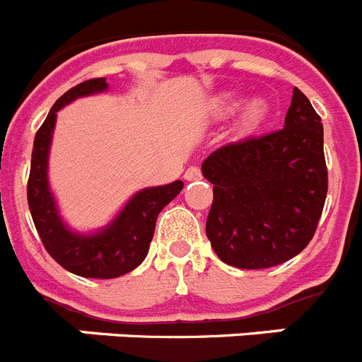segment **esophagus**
<instances>
[{
    "mask_svg": "<svg viewBox=\"0 0 362 362\" xmlns=\"http://www.w3.org/2000/svg\"><path fill=\"white\" fill-rule=\"evenodd\" d=\"M201 177H203V174H201L199 166H190V168H187V172H185V179H187V181H197V179Z\"/></svg>",
    "mask_w": 362,
    "mask_h": 362,
    "instance_id": "34e87169",
    "label": "esophagus"
}]
</instances>
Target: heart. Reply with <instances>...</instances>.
<instances>
[{
    "mask_svg": "<svg viewBox=\"0 0 362 362\" xmlns=\"http://www.w3.org/2000/svg\"><path fill=\"white\" fill-rule=\"evenodd\" d=\"M238 99L233 95H225L217 101V112L219 114H230L238 108ZM264 112H267V107L261 99H254L250 103L246 105L245 112H243V121H245L246 127H255V124L261 123V119L264 117Z\"/></svg>",
    "mask_w": 362,
    "mask_h": 362,
    "instance_id": "b5f03b06",
    "label": "heart"
}]
</instances>
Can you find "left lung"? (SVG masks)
<instances>
[{"label": "left lung", "mask_w": 362, "mask_h": 362, "mask_svg": "<svg viewBox=\"0 0 362 362\" xmlns=\"http://www.w3.org/2000/svg\"><path fill=\"white\" fill-rule=\"evenodd\" d=\"M203 175L214 185L206 238L223 263L261 270L296 257L312 241L328 192L322 123L293 88L284 129L212 152Z\"/></svg>", "instance_id": "8db88e82"}]
</instances>
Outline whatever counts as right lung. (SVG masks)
Wrapping results in <instances>:
<instances>
[{
  "instance_id": "right-lung-1",
  "label": "right lung",
  "mask_w": 362,
  "mask_h": 362,
  "mask_svg": "<svg viewBox=\"0 0 362 362\" xmlns=\"http://www.w3.org/2000/svg\"><path fill=\"white\" fill-rule=\"evenodd\" d=\"M107 86L105 78L86 79L72 86L54 103L34 137L27 183L28 209L45 250L65 270L76 276L95 279L124 276L143 263L148 254L159 212L183 190V181H174L165 187L139 192L129 201L117 219L95 235L81 238L65 228L57 217L56 204L47 185V156L56 123V112L72 99L101 92Z\"/></svg>"
}]
</instances>
